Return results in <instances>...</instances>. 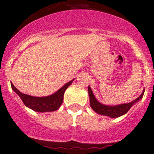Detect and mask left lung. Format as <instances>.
I'll list each match as a JSON object with an SVG mask.
<instances>
[{
  "label": "left lung",
  "instance_id": "obj_1",
  "mask_svg": "<svg viewBox=\"0 0 154 154\" xmlns=\"http://www.w3.org/2000/svg\"><path fill=\"white\" fill-rule=\"evenodd\" d=\"M88 90H89L90 106L92 109L99 115L106 116H109L111 118H117L126 114L133 105L142 99L144 94L143 90L140 96L137 98L135 100H133L129 103H124V104L117 105V106H106V105L102 104L101 103L98 101L89 86L88 88Z\"/></svg>",
  "mask_w": 154,
  "mask_h": 154
}]
</instances>
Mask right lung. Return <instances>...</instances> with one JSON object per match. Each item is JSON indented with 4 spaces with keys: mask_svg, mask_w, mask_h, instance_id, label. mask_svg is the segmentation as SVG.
Wrapping results in <instances>:
<instances>
[{
    "mask_svg": "<svg viewBox=\"0 0 154 154\" xmlns=\"http://www.w3.org/2000/svg\"><path fill=\"white\" fill-rule=\"evenodd\" d=\"M72 82L73 80H72L67 82L60 89H58L57 92L51 96H44V97H35V96H31L27 94L21 93L16 87H14L13 84L11 83V85L12 89L18 95L19 97L21 98L24 104L27 107L36 112H45L55 111L61 106L63 102L64 93Z\"/></svg>",
    "mask_w": 154,
    "mask_h": 154,
    "instance_id": "right-lung-1",
    "label": "right lung"
}]
</instances>
